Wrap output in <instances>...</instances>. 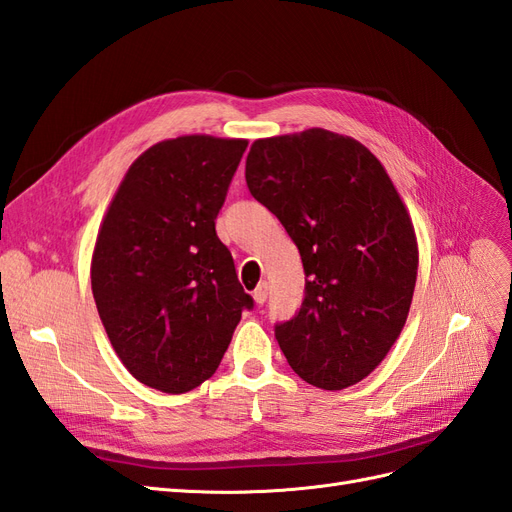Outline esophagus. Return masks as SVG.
<instances>
[{"label":"esophagus","instance_id":"obj_1","mask_svg":"<svg viewBox=\"0 0 512 512\" xmlns=\"http://www.w3.org/2000/svg\"><path fill=\"white\" fill-rule=\"evenodd\" d=\"M267 294H269V284L267 282H260L256 288H254V301L258 305H262L267 301Z\"/></svg>","mask_w":512,"mask_h":512}]
</instances>
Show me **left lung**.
Here are the masks:
<instances>
[{"label":"left lung","mask_w":512,"mask_h":512,"mask_svg":"<svg viewBox=\"0 0 512 512\" xmlns=\"http://www.w3.org/2000/svg\"><path fill=\"white\" fill-rule=\"evenodd\" d=\"M245 181L303 260V303L275 324L294 374L324 391L361 382L397 342L416 284L414 228L393 181L367 147L322 128L260 138Z\"/></svg>","instance_id":"1"}]
</instances>
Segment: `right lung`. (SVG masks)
<instances>
[{
	"mask_svg": "<svg viewBox=\"0 0 512 512\" xmlns=\"http://www.w3.org/2000/svg\"><path fill=\"white\" fill-rule=\"evenodd\" d=\"M247 141L179 136L147 149L123 177L98 232L91 290L130 374L179 395L211 378L243 292L215 218Z\"/></svg>",
	"mask_w": 512,
	"mask_h": 512,
	"instance_id": "1",
	"label": "right lung"
}]
</instances>
